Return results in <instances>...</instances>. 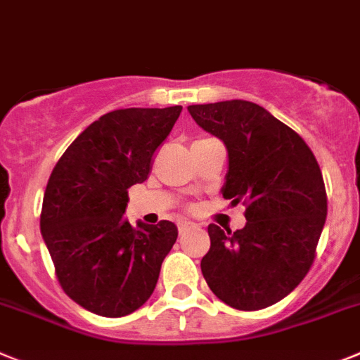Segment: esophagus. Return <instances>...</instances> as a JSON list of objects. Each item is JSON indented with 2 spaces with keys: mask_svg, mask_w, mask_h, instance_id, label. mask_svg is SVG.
<instances>
[{
  "mask_svg": "<svg viewBox=\"0 0 360 360\" xmlns=\"http://www.w3.org/2000/svg\"><path fill=\"white\" fill-rule=\"evenodd\" d=\"M195 228H199V224H195V222H192V220H186V219L177 220V229H179V233H184L188 231V229H195Z\"/></svg>",
  "mask_w": 360,
  "mask_h": 360,
  "instance_id": "obj_1",
  "label": "esophagus"
}]
</instances>
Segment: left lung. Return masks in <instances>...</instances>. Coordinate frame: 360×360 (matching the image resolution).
Masks as SVG:
<instances>
[{
    "instance_id": "left-lung-1",
    "label": "left lung",
    "mask_w": 360,
    "mask_h": 360,
    "mask_svg": "<svg viewBox=\"0 0 360 360\" xmlns=\"http://www.w3.org/2000/svg\"><path fill=\"white\" fill-rule=\"evenodd\" d=\"M195 124L228 150L222 195L245 204V226L210 224L200 260L219 300L260 310L292 292L307 276L326 220L321 170L309 145L267 109L248 100L188 105Z\"/></svg>"
}]
</instances>
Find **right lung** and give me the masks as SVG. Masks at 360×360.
Here are the masks:
<instances>
[{
    "instance_id": "obj_1",
    "label": "right lung",
    "mask_w": 360,
    "mask_h": 360,
    "mask_svg": "<svg viewBox=\"0 0 360 360\" xmlns=\"http://www.w3.org/2000/svg\"><path fill=\"white\" fill-rule=\"evenodd\" d=\"M183 108L118 109L66 148L46 184L41 233L64 292L93 314L122 317L152 296L177 240L170 220L131 226L129 188L147 179L152 156Z\"/></svg>"
}]
</instances>
